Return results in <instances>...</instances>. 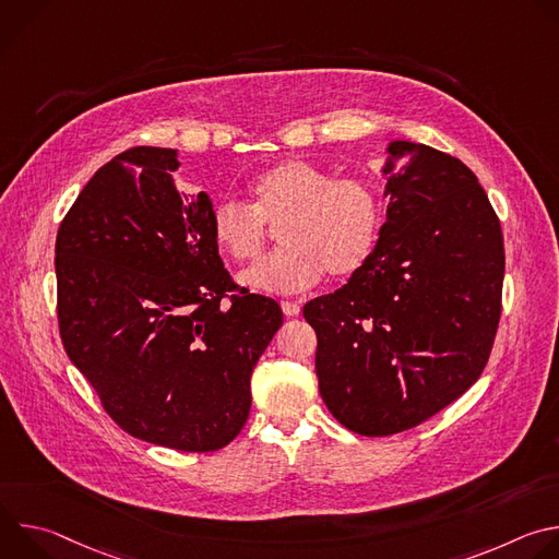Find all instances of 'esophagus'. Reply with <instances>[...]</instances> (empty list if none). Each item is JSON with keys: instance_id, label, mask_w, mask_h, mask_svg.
Returning <instances> with one entry per match:
<instances>
[{"instance_id": "obj_1", "label": "esophagus", "mask_w": 559, "mask_h": 559, "mask_svg": "<svg viewBox=\"0 0 559 559\" xmlns=\"http://www.w3.org/2000/svg\"><path fill=\"white\" fill-rule=\"evenodd\" d=\"M281 309L285 316H298L300 313V305L294 302V300H283L281 302Z\"/></svg>"}]
</instances>
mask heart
I'll list each match as a JSON object with an SVG mask.
<instances>
[{
  "instance_id": "obj_1",
  "label": "heart",
  "mask_w": 559,
  "mask_h": 559,
  "mask_svg": "<svg viewBox=\"0 0 559 559\" xmlns=\"http://www.w3.org/2000/svg\"><path fill=\"white\" fill-rule=\"evenodd\" d=\"M252 203L223 199L214 205V243L236 263H250L278 227L281 250L238 276V283L272 294L302 292L328 274L349 281L371 261L382 227L376 188L358 177H336L305 158H287L250 183Z\"/></svg>"
}]
</instances>
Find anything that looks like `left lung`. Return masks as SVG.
Returning <instances> with one entry per match:
<instances>
[{
  "label": "left lung",
  "mask_w": 559,
  "mask_h": 559,
  "mask_svg": "<svg viewBox=\"0 0 559 559\" xmlns=\"http://www.w3.org/2000/svg\"><path fill=\"white\" fill-rule=\"evenodd\" d=\"M389 154L371 261L302 307L328 409L369 438L457 401L485 371L502 313L504 238L477 177L425 143L393 141Z\"/></svg>",
  "instance_id": "left-lung-1"
}]
</instances>
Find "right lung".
<instances>
[{"label": "right lung", "mask_w": 559, "mask_h": 559, "mask_svg": "<svg viewBox=\"0 0 559 559\" xmlns=\"http://www.w3.org/2000/svg\"><path fill=\"white\" fill-rule=\"evenodd\" d=\"M177 150L132 147L95 173L55 243L63 349L130 436L218 451L248 423L252 371L283 325L238 287L212 238L205 192L181 199Z\"/></svg>", "instance_id": "right-lung-1"}]
</instances>
